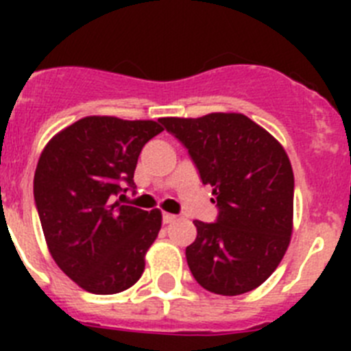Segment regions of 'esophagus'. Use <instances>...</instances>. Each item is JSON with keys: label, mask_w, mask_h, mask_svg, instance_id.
Instances as JSON below:
<instances>
[{"label": "esophagus", "mask_w": 351, "mask_h": 351, "mask_svg": "<svg viewBox=\"0 0 351 351\" xmlns=\"http://www.w3.org/2000/svg\"><path fill=\"white\" fill-rule=\"evenodd\" d=\"M161 218H163V223H167V225H169V223L176 221V219H178V216H176V214H170V213H163V216H161Z\"/></svg>", "instance_id": "esophagus-1"}]
</instances>
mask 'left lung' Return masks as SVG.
<instances>
[{"instance_id": "obj_1", "label": "left lung", "mask_w": 351, "mask_h": 351, "mask_svg": "<svg viewBox=\"0 0 351 351\" xmlns=\"http://www.w3.org/2000/svg\"><path fill=\"white\" fill-rule=\"evenodd\" d=\"M160 123L190 154L202 184L213 186L214 223L193 221L186 260L197 283L218 295L255 290L290 244L293 172L281 144L243 114Z\"/></svg>"}]
</instances>
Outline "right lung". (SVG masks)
<instances>
[{"instance_id":"add662e5","label":"right lung","mask_w":351,"mask_h":351,"mask_svg":"<svg viewBox=\"0 0 351 351\" xmlns=\"http://www.w3.org/2000/svg\"><path fill=\"white\" fill-rule=\"evenodd\" d=\"M161 132L154 121L91 116L43 149L33 184L43 235L54 262L84 290L110 295L144 272L161 213L123 206L117 197L135 193L138 154Z\"/></svg>"}]
</instances>
